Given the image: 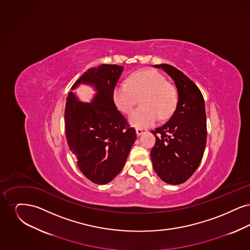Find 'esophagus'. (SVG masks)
<instances>
[{
  "mask_svg": "<svg viewBox=\"0 0 250 250\" xmlns=\"http://www.w3.org/2000/svg\"><path fill=\"white\" fill-rule=\"evenodd\" d=\"M146 129H142V128H137L136 129V133H137V135L138 136H141L143 133H145L146 132Z\"/></svg>",
  "mask_w": 250,
  "mask_h": 250,
  "instance_id": "obj_1",
  "label": "esophagus"
}]
</instances>
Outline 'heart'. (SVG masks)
Here are the masks:
<instances>
[{
    "label": "heart",
    "mask_w": 250,
    "mask_h": 250,
    "mask_svg": "<svg viewBox=\"0 0 250 250\" xmlns=\"http://www.w3.org/2000/svg\"><path fill=\"white\" fill-rule=\"evenodd\" d=\"M112 98L116 107L125 114L130 112L140 98L142 107L135 109L129 116L131 125L138 128L152 126L158 119H167L177 102L173 86L167 83L163 75L152 69L135 72L126 83L116 84Z\"/></svg>",
    "instance_id": "1"
}]
</instances>
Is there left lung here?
Masks as SVG:
<instances>
[{
	"label": "left lung",
	"instance_id": "1",
	"mask_svg": "<svg viewBox=\"0 0 250 250\" xmlns=\"http://www.w3.org/2000/svg\"><path fill=\"white\" fill-rule=\"evenodd\" d=\"M174 81L178 101L171 117L152 130L155 144L151 150L153 167L167 184L180 185L190 178L202 161L207 137L206 113L198 86L170 64H155Z\"/></svg>",
	"mask_w": 250,
	"mask_h": 250
}]
</instances>
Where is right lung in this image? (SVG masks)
I'll return each mask as SVG.
<instances>
[{
	"mask_svg": "<svg viewBox=\"0 0 250 250\" xmlns=\"http://www.w3.org/2000/svg\"><path fill=\"white\" fill-rule=\"evenodd\" d=\"M124 67H92L72 86L91 84L96 90L92 103L78 100L70 92L64 109L65 136L80 170L97 185L115 178L125 166L137 134L113 102L112 92Z\"/></svg>",
	"mask_w": 250,
	"mask_h": 250,
	"instance_id": "1",
	"label": "right lung"
}]
</instances>
